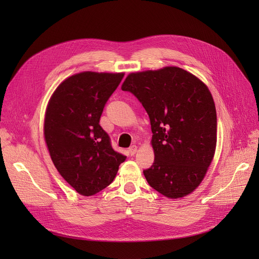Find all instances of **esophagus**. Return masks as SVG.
Instances as JSON below:
<instances>
[{
    "label": "esophagus",
    "mask_w": 259,
    "mask_h": 259,
    "mask_svg": "<svg viewBox=\"0 0 259 259\" xmlns=\"http://www.w3.org/2000/svg\"><path fill=\"white\" fill-rule=\"evenodd\" d=\"M136 151H137V146H135V145H133L128 148V154L130 155H134L136 153Z\"/></svg>",
    "instance_id": "esophagus-1"
}]
</instances>
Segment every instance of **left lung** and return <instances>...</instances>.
<instances>
[{"instance_id": "left-lung-1", "label": "left lung", "mask_w": 259, "mask_h": 259, "mask_svg": "<svg viewBox=\"0 0 259 259\" xmlns=\"http://www.w3.org/2000/svg\"><path fill=\"white\" fill-rule=\"evenodd\" d=\"M122 91L150 119L154 162L144 175L154 190L177 199L191 193L213 160L217 117L213 97L197 76L177 67L131 73Z\"/></svg>"}]
</instances>
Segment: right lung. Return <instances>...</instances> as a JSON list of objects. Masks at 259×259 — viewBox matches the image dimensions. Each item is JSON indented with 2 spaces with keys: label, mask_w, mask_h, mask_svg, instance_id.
Returning <instances> with one entry per match:
<instances>
[{
  "label": "right lung",
  "mask_w": 259,
  "mask_h": 259,
  "mask_svg": "<svg viewBox=\"0 0 259 259\" xmlns=\"http://www.w3.org/2000/svg\"><path fill=\"white\" fill-rule=\"evenodd\" d=\"M123 76L90 71L70 76L54 92L45 113L44 136L54 165L85 197L110 185L126 159L113 150L99 124Z\"/></svg>",
  "instance_id": "right-lung-1"
}]
</instances>
